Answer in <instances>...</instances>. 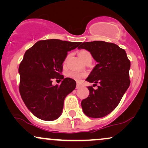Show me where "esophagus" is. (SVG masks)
<instances>
[{"label": "esophagus", "instance_id": "esophagus-1", "mask_svg": "<svg viewBox=\"0 0 148 148\" xmlns=\"http://www.w3.org/2000/svg\"><path fill=\"white\" fill-rule=\"evenodd\" d=\"M80 88H81V85L79 84H76V89H79Z\"/></svg>", "mask_w": 148, "mask_h": 148}]
</instances>
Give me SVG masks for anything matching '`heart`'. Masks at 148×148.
<instances>
[{
  "mask_svg": "<svg viewBox=\"0 0 148 148\" xmlns=\"http://www.w3.org/2000/svg\"><path fill=\"white\" fill-rule=\"evenodd\" d=\"M79 55L80 58L83 61H84L86 59H87L88 58H92L91 53L87 50H81L79 53ZM87 74L86 73H82V72H76V71H69L66 73V76L68 78L75 80L76 81H81L86 76Z\"/></svg>",
  "mask_w": 148,
  "mask_h": 148,
  "instance_id": "heart-1",
  "label": "heart"
}]
</instances>
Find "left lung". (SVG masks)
I'll return each instance as SVG.
<instances>
[{"mask_svg":"<svg viewBox=\"0 0 148 148\" xmlns=\"http://www.w3.org/2000/svg\"><path fill=\"white\" fill-rule=\"evenodd\" d=\"M78 49L90 52L97 62L86 81L99 86L88 87L90 94L81 101L83 111L90 118H102L116 108L130 86V60L124 49L111 42H81Z\"/></svg>","mask_w":148,"mask_h":148,"instance_id":"obj_1","label":"left lung"}]
</instances>
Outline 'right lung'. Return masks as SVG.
<instances>
[{
  "label": "right lung",
  "instance_id": "right-lung-1",
  "mask_svg": "<svg viewBox=\"0 0 148 148\" xmlns=\"http://www.w3.org/2000/svg\"><path fill=\"white\" fill-rule=\"evenodd\" d=\"M80 42L56 39L40 40L26 51L18 67L19 92L28 110L46 121L56 120L63 109L66 96L76 88V81L61 74L67 52ZM54 78L62 80L53 86Z\"/></svg>",
  "mask_w": 148,
  "mask_h": 148
}]
</instances>
